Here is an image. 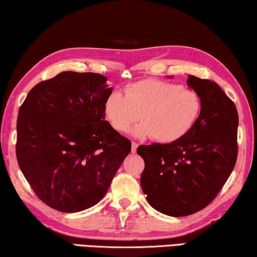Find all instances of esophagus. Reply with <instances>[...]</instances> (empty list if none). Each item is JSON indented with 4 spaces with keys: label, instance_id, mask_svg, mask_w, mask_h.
I'll list each match as a JSON object with an SVG mask.
<instances>
[{
    "label": "esophagus",
    "instance_id": "1",
    "mask_svg": "<svg viewBox=\"0 0 257 257\" xmlns=\"http://www.w3.org/2000/svg\"><path fill=\"white\" fill-rule=\"evenodd\" d=\"M137 147H138V144H137V143L133 142V143H132V153H136Z\"/></svg>",
    "mask_w": 257,
    "mask_h": 257
}]
</instances>
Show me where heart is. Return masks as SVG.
<instances>
[{
	"mask_svg": "<svg viewBox=\"0 0 257 257\" xmlns=\"http://www.w3.org/2000/svg\"><path fill=\"white\" fill-rule=\"evenodd\" d=\"M103 111L115 132L127 133L141 115L143 121L132 130L134 136L170 144L195 127L202 99L194 89L149 78L128 84L124 93L113 89L104 101Z\"/></svg>",
	"mask_w": 257,
	"mask_h": 257,
	"instance_id": "heart-1",
	"label": "heart"
}]
</instances>
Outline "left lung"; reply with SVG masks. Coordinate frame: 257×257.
<instances>
[{
  "instance_id": "left-lung-1",
  "label": "left lung",
  "mask_w": 257,
  "mask_h": 257,
  "mask_svg": "<svg viewBox=\"0 0 257 257\" xmlns=\"http://www.w3.org/2000/svg\"><path fill=\"white\" fill-rule=\"evenodd\" d=\"M202 112L188 135L170 144L141 145L145 162L142 189L163 214L186 216L203 210L222 188L236 164L238 112L214 81L188 76Z\"/></svg>"
}]
</instances>
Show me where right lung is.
Returning <instances> with one entry per match:
<instances>
[{
  "label": "right lung",
  "mask_w": 257,
  "mask_h": 257,
  "mask_svg": "<svg viewBox=\"0 0 257 257\" xmlns=\"http://www.w3.org/2000/svg\"><path fill=\"white\" fill-rule=\"evenodd\" d=\"M94 72L64 71L37 84L19 108L17 160L35 194L64 213L97 204L132 143L105 121L112 87Z\"/></svg>",
  "instance_id": "right-lung-1"
}]
</instances>
